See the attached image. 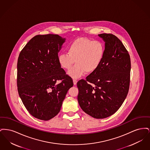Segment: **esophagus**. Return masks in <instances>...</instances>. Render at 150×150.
Here are the masks:
<instances>
[{
    "label": "esophagus",
    "mask_w": 150,
    "mask_h": 150,
    "mask_svg": "<svg viewBox=\"0 0 150 150\" xmlns=\"http://www.w3.org/2000/svg\"><path fill=\"white\" fill-rule=\"evenodd\" d=\"M77 80L76 79H73V83H74V85H76V83H77Z\"/></svg>",
    "instance_id": "1"
}]
</instances>
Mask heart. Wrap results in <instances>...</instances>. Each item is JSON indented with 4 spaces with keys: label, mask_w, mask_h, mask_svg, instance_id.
Returning a JSON list of instances; mask_svg holds the SVG:
<instances>
[{
    "label": "heart",
    "mask_w": 150,
    "mask_h": 150,
    "mask_svg": "<svg viewBox=\"0 0 150 150\" xmlns=\"http://www.w3.org/2000/svg\"><path fill=\"white\" fill-rule=\"evenodd\" d=\"M105 46L100 41L86 38H79L67 47V53L58 56V63L65 70H69L75 62L76 64L69 71L72 78L81 77L85 73L92 74L100 67L105 55Z\"/></svg>",
    "instance_id": "b5f03b06"
}]
</instances>
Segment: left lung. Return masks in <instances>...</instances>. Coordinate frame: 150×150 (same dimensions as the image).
Returning a JSON list of instances; mask_svg holds the SVG:
<instances>
[{
    "label": "left lung",
    "mask_w": 150,
    "mask_h": 150,
    "mask_svg": "<svg viewBox=\"0 0 150 150\" xmlns=\"http://www.w3.org/2000/svg\"><path fill=\"white\" fill-rule=\"evenodd\" d=\"M105 42V52L98 69L77 83L78 100L86 114L104 119L115 113L128 93L131 63L128 50L111 34L98 35Z\"/></svg>",
    "instance_id": "1"
}]
</instances>
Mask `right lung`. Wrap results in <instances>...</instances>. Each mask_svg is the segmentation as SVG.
<instances>
[{"mask_svg": "<svg viewBox=\"0 0 150 150\" xmlns=\"http://www.w3.org/2000/svg\"><path fill=\"white\" fill-rule=\"evenodd\" d=\"M64 41L57 34L38 35L18 56V94L29 113L42 120H49L59 113L66 93L74 85L58 63V53Z\"/></svg>", "mask_w": 150, "mask_h": 150, "instance_id": "add662e5", "label": "right lung"}]
</instances>
